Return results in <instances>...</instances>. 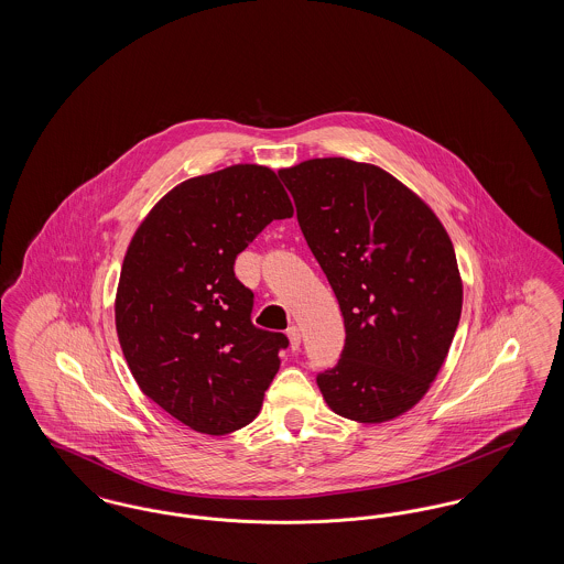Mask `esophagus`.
<instances>
[{
	"label": "esophagus",
	"mask_w": 564,
	"mask_h": 564,
	"mask_svg": "<svg viewBox=\"0 0 564 564\" xmlns=\"http://www.w3.org/2000/svg\"><path fill=\"white\" fill-rule=\"evenodd\" d=\"M288 338H290V347H292V350L300 349L302 336H300V327H297V325H292V327L288 329Z\"/></svg>",
	"instance_id": "34e87169"
}]
</instances>
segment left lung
Returning <instances> with one entry per match:
<instances>
[{
	"label": "left lung",
	"instance_id": "obj_1",
	"mask_svg": "<svg viewBox=\"0 0 564 564\" xmlns=\"http://www.w3.org/2000/svg\"><path fill=\"white\" fill-rule=\"evenodd\" d=\"M279 175L345 317L343 355L317 376L323 400L357 423L393 421L430 391L455 338L453 241L430 205L376 164L313 159Z\"/></svg>",
	"mask_w": 564,
	"mask_h": 564
}]
</instances>
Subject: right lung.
<instances>
[{
	"label": "right lung",
	"mask_w": 564,
	"mask_h": 564,
	"mask_svg": "<svg viewBox=\"0 0 564 564\" xmlns=\"http://www.w3.org/2000/svg\"><path fill=\"white\" fill-rule=\"evenodd\" d=\"M294 215L276 173L232 164L166 192L129 242L116 332L139 389L189 430L226 435L264 402L285 334L251 323L235 260L272 219Z\"/></svg>",
	"instance_id": "obj_1"
}]
</instances>
